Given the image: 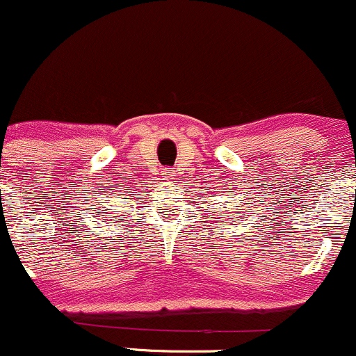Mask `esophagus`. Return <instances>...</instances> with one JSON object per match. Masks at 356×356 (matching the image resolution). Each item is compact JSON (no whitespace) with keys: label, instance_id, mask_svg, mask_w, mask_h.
Instances as JSON below:
<instances>
[{"label":"esophagus","instance_id":"34e87169","mask_svg":"<svg viewBox=\"0 0 356 356\" xmlns=\"http://www.w3.org/2000/svg\"><path fill=\"white\" fill-rule=\"evenodd\" d=\"M165 177H167V179L174 177V172H172V170H167V172H165Z\"/></svg>","mask_w":356,"mask_h":356}]
</instances>
